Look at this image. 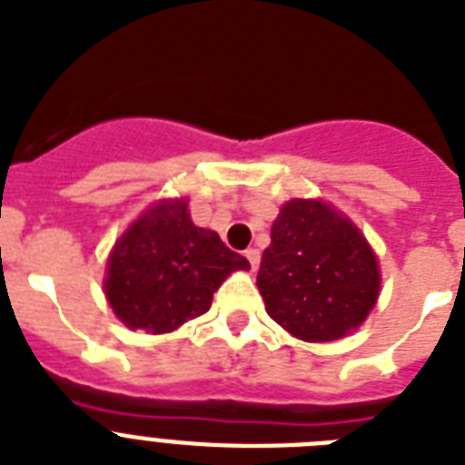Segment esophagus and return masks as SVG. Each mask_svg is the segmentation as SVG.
<instances>
[{
	"label": "esophagus",
	"mask_w": 465,
	"mask_h": 465,
	"mask_svg": "<svg viewBox=\"0 0 465 465\" xmlns=\"http://www.w3.org/2000/svg\"><path fill=\"white\" fill-rule=\"evenodd\" d=\"M244 256H247L252 271H256V268H259V263H261V252H259V249H254V247L247 249V252H244Z\"/></svg>",
	"instance_id": "34e87169"
}]
</instances>
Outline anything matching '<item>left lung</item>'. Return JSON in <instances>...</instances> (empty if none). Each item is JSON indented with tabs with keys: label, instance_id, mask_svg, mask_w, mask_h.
<instances>
[{
	"label": "left lung",
	"instance_id": "8db88e82",
	"mask_svg": "<svg viewBox=\"0 0 465 465\" xmlns=\"http://www.w3.org/2000/svg\"><path fill=\"white\" fill-rule=\"evenodd\" d=\"M256 285L268 316L290 335L332 342L378 302V256L344 213L321 199H290L271 228Z\"/></svg>",
	"mask_w": 465,
	"mask_h": 465
}]
</instances>
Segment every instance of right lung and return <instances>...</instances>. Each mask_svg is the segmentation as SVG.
<instances>
[{"label": "right lung", "mask_w": 465, "mask_h": 465, "mask_svg": "<svg viewBox=\"0 0 465 465\" xmlns=\"http://www.w3.org/2000/svg\"><path fill=\"white\" fill-rule=\"evenodd\" d=\"M232 271L249 261L192 223L185 197L161 199L114 244L104 292L130 330L161 335L206 313Z\"/></svg>", "instance_id": "right-lung-1"}]
</instances>
